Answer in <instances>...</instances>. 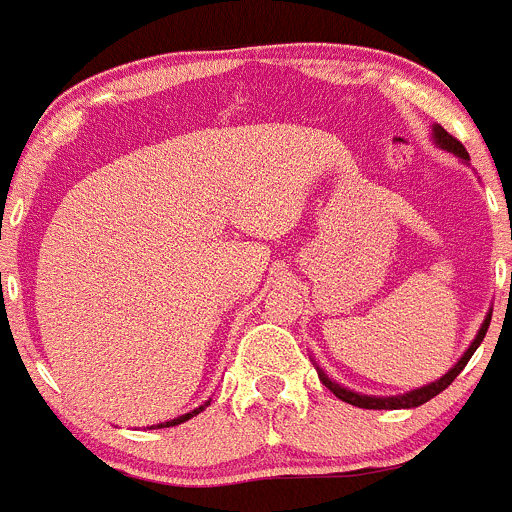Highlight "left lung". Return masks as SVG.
Masks as SVG:
<instances>
[{
    "label": "left lung",
    "mask_w": 512,
    "mask_h": 512,
    "mask_svg": "<svg viewBox=\"0 0 512 512\" xmlns=\"http://www.w3.org/2000/svg\"><path fill=\"white\" fill-rule=\"evenodd\" d=\"M432 138H434V143H437L439 148H444V151H452V154L460 156L462 161H470V156H467L465 146H462V143L457 141L455 136H450V133L444 131L442 126H437V123H434V126H432ZM490 318H493V313L485 315V321H482V326H480V331H477L475 341H472L470 348H467V351L462 353L460 361H457V364L452 366V369L447 371V374H444L442 379L432 381V384L422 386V389H412V391H407V394H399V396H369V394H356V391H351V389H346V386L336 384V381L328 379V376L323 374L321 369H318V376H321L323 384H326L328 389H331L333 394L338 396V399L346 401V404H353V407H361V409H412V407H419V404H424V401L434 399V396H437L439 391L447 389V386H450L452 381H455L457 376H460V371L465 369L467 361H470V358H472V353L477 351V346H480L482 338H485L487 326H490Z\"/></svg>",
    "instance_id": "1"
}]
</instances>
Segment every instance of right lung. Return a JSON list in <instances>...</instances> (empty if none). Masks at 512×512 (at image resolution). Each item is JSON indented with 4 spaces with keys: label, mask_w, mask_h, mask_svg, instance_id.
Returning a JSON list of instances; mask_svg holds the SVG:
<instances>
[{
    "label": "right lung",
    "mask_w": 512,
    "mask_h": 512,
    "mask_svg": "<svg viewBox=\"0 0 512 512\" xmlns=\"http://www.w3.org/2000/svg\"><path fill=\"white\" fill-rule=\"evenodd\" d=\"M209 407V401H204L202 407H197L194 409V412H189V414H181V417H176V419H169V422H161V424H156V427H176V424H181V422H186V419H191V417H197L199 412H204V409Z\"/></svg>",
    "instance_id": "right-lung-1"
}]
</instances>
